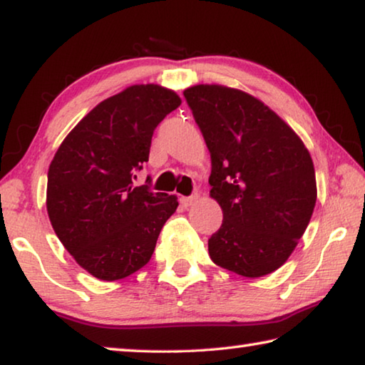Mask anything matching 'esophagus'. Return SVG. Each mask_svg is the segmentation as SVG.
I'll list each match as a JSON object with an SVG mask.
<instances>
[{
  "label": "esophagus",
  "mask_w": 365,
  "mask_h": 365,
  "mask_svg": "<svg viewBox=\"0 0 365 365\" xmlns=\"http://www.w3.org/2000/svg\"><path fill=\"white\" fill-rule=\"evenodd\" d=\"M197 200V196L196 195H191V196H182L180 197V205L183 206V207H188V206H191L193 205V202Z\"/></svg>",
  "instance_id": "34e87169"
}]
</instances>
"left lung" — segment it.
<instances>
[{
	"mask_svg": "<svg viewBox=\"0 0 365 365\" xmlns=\"http://www.w3.org/2000/svg\"><path fill=\"white\" fill-rule=\"evenodd\" d=\"M211 153V196L224 212L212 261L256 279L285 264L316 206V172L301 138L262 101L220 85L183 91Z\"/></svg>",
	"mask_w": 365,
	"mask_h": 365,
	"instance_id": "obj_1",
	"label": "left lung"
}]
</instances>
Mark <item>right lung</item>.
Returning <instances> with one entry per match:
<instances>
[{"mask_svg":"<svg viewBox=\"0 0 365 365\" xmlns=\"http://www.w3.org/2000/svg\"><path fill=\"white\" fill-rule=\"evenodd\" d=\"M180 98L133 85L91 109L67 135L48 170L46 209L61 243L100 280H120L150 262L177 196L137 187L151 138Z\"/></svg>","mask_w":365,"mask_h":365,"instance_id":"add662e5","label":"right lung"}]
</instances>
